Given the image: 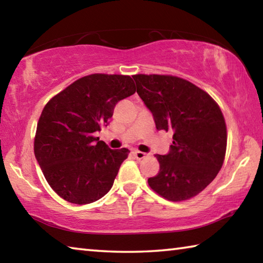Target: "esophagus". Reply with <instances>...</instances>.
<instances>
[{"instance_id": "34e87169", "label": "esophagus", "mask_w": 263, "mask_h": 263, "mask_svg": "<svg viewBox=\"0 0 263 263\" xmlns=\"http://www.w3.org/2000/svg\"><path fill=\"white\" fill-rule=\"evenodd\" d=\"M133 155H135L136 159H138V160H141V159L147 157V154L144 152H140V151H135V152H133Z\"/></svg>"}]
</instances>
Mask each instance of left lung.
Segmentation results:
<instances>
[{"label": "left lung", "instance_id": "1", "mask_svg": "<svg viewBox=\"0 0 263 263\" xmlns=\"http://www.w3.org/2000/svg\"><path fill=\"white\" fill-rule=\"evenodd\" d=\"M132 78L157 130L173 132L169 152L155 155L160 171L148 179L149 186L168 201L194 197L213 181L225 158L228 135L219 106L183 79L157 74Z\"/></svg>", "mask_w": 263, "mask_h": 263}]
</instances>
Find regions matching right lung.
<instances>
[{
    "label": "right lung",
    "instance_id": "1",
    "mask_svg": "<svg viewBox=\"0 0 263 263\" xmlns=\"http://www.w3.org/2000/svg\"><path fill=\"white\" fill-rule=\"evenodd\" d=\"M136 92L126 75L79 79L45 105L34 138V155L48 184L74 204L92 203L114 184L128 149H111L95 137L116 104Z\"/></svg>",
    "mask_w": 263,
    "mask_h": 263
}]
</instances>
